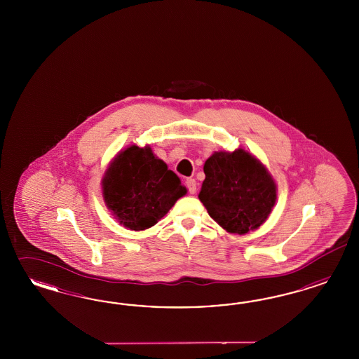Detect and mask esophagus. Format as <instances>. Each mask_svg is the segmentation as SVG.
<instances>
[{"mask_svg":"<svg viewBox=\"0 0 359 359\" xmlns=\"http://www.w3.org/2000/svg\"><path fill=\"white\" fill-rule=\"evenodd\" d=\"M185 185H187V188H188V192H189L191 195H195L196 191H197L195 179H192V177L187 179V180H185Z\"/></svg>","mask_w":359,"mask_h":359,"instance_id":"esophagus-1","label":"esophagus"}]
</instances>
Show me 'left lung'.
<instances>
[{
	"instance_id": "obj_1",
	"label": "left lung",
	"mask_w": 359,
	"mask_h": 359,
	"mask_svg": "<svg viewBox=\"0 0 359 359\" xmlns=\"http://www.w3.org/2000/svg\"><path fill=\"white\" fill-rule=\"evenodd\" d=\"M205 180L198 194L209 216L233 234L259 228L276 201V184L250 152L218 151L204 164Z\"/></svg>"
}]
</instances>
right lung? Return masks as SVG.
Masks as SVG:
<instances>
[{
  "label": "right lung",
  "mask_w": 359,
  "mask_h": 359,
  "mask_svg": "<svg viewBox=\"0 0 359 359\" xmlns=\"http://www.w3.org/2000/svg\"><path fill=\"white\" fill-rule=\"evenodd\" d=\"M101 185L111 215L135 231L154 226L187 194L179 176L149 146L135 144L118 152Z\"/></svg>",
  "instance_id": "right-lung-1"
}]
</instances>
